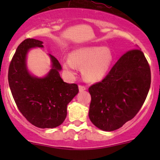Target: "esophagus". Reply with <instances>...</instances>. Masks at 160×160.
<instances>
[{"label":"esophagus","instance_id":"34e87169","mask_svg":"<svg viewBox=\"0 0 160 160\" xmlns=\"http://www.w3.org/2000/svg\"><path fill=\"white\" fill-rule=\"evenodd\" d=\"M86 87L85 86H83V85H79V90H80V92L82 91H84L85 90H86Z\"/></svg>","mask_w":160,"mask_h":160}]
</instances>
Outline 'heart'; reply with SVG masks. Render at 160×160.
Segmentation results:
<instances>
[{
	"label": "heart",
	"instance_id": "obj_1",
	"mask_svg": "<svg viewBox=\"0 0 160 160\" xmlns=\"http://www.w3.org/2000/svg\"><path fill=\"white\" fill-rule=\"evenodd\" d=\"M112 62V55L108 48L102 46H87L71 52L70 58L62 61L64 70L74 74L77 67H83L82 73L88 81L97 82L105 75Z\"/></svg>",
	"mask_w": 160,
	"mask_h": 160
}]
</instances>
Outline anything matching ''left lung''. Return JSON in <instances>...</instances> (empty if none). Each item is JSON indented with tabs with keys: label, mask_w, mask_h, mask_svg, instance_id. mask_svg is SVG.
Wrapping results in <instances>:
<instances>
[{
	"label": "left lung",
	"mask_w": 160,
	"mask_h": 160,
	"mask_svg": "<svg viewBox=\"0 0 160 160\" xmlns=\"http://www.w3.org/2000/svg\"><path fill=\"white\" fill-rule=\"evenodd\" d=\"M151 72L140 49L125 52L101 82L89 88V118L103 131L118 129L133 118L144 104L150 88Z\"/></svg>",
	"instance_id": "obj_1"
}]
</instances>
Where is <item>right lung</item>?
Instances as JSON below:
<instances>
[{
    "label": "right lung",
    "instance_id": "1",
    "mask_svg": "<svg viewBox=\"0 0 160 160\" xmlns=\"http://www.w3.org/2000/svg\"><path fill=\"white\" fill-rule=\"evenodd\" d=\"M42 42L34 38L24 40L16 49L8 70L9 87L15 104L24 117L40 128L60 125L67 114V104L78 93L76 83H67L59 75L62 70L56 57L49 54L52 69L42 78L28 72V52L42 48Z\"/></svg>",
    "mask_w": 160,
    "mask_h": 160
}]
</instances>
